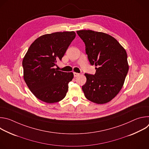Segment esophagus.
<instances>
[{
	"label": "esophagus",
	"instance_id": "esophagus-1",
	"mask_svg": "<svg viewBox=\"0 0 149 149\" xmlns=\"http://www.w3.org/2000/svg\"><path fill=\"white\" fill-rule=\"evenodd\" d=\"M79 74L77 73V72H74V77H78V76H79Z\"/></svg>",
	"mask_w": 149,
	"mask_h": 149
}]
</instances>
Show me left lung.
Segmentation results:
<instances>
[{
	"label": "left lung",
	"mask_w": 149,
	"mask_h": 149,
	"mask_svg": "<svg viewBox=\"0 0 149 149\" xmlns=\"http://www.w3.org/2000/svg\"><path fill=\"white\" fill-rule=\"evenodd\" d=\"M84 42L86 52L94 75L85 74L87 81L82 87L85 96L97 104L110 101L120 92L129 71L125 50L113 36L91 30L77 31Z\"/></svg>",
	"instance_id": "obj_1"
}]
</instances>
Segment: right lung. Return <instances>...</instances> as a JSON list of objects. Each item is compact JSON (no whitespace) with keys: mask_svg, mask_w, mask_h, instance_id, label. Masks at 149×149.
<instances>
[{"mask_svg":"<svg viewBox=\"0 0 149 149\" xmlns=\"http://www.w3.org/2000/svg\"><path fill=\"white\" fill-rule=\"evenodd\" d=\"M75 35L74 31L45 34L37 38L29 48L22 61L24 78L39 100L54 103L65 97L74 74L54 67L57 61H61Z\"/></svg>","mask_w":149,"mask_h":149,"instance_id":"obj_1","label":"right lung"}]
</instances>
